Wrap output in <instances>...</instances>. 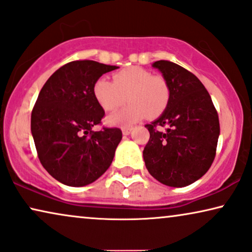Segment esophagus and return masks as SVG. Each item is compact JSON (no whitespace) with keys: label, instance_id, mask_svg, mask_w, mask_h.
Instances as JSON below:
<instances>
[{"label":"esophagus","instance_id":"34e87169","mask_svg":"<svg viewBox=\"0 0 252 252\" xmlns=\"http://www.w3.org/2000/svg\"><path fill=\"white\" fill-rule=\"evenodd\" d=\"M131 131H132V128H126H126L122 129V133L124 136L130 135V132H131Z\"/></svg>","mask_w":252,"mask_h":252}]
</instances>
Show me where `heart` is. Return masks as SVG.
<instances>
[{
	"label": "heart",
	"instance_id": "heart-1",
	"mask_svg": "<svg viewBox=\"0 0 252 252\" xmlns=\"http://www.w3.org/2000/svg\"><path fill=\"white\" fill-rule=\"evenodd\" d=\"M93 95L100 107L112 112L126 101L123 109L106 119L109 126H131L143 117L151 119L161 115L168 106L170 89L162 76L152 75L140 66H130L114 73L113 82L105 78L96 80L93 85Z\"/></svg>",
	"mask_w": 252,
	"mask_h": 252
}]
</instances>
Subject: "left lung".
I'll return each mask as SVG.
<instances>
[{
  "mask_svg": "<svg viewBox=\"0 0 252 252\" xmlns=\"http://www.w3.org/2000/svg\"><path fill=\"white\" fill-rule=\"evenodd\" d=\"M168 83L170 100L161 115L146 124L150 139L143 151L149 173L160 183L182 188L199 180L212 165L220 135L219 117L205 86L176 63L152 64ZM157 126H165L159 132Z\"/></svg>",
  "mask_w": 252,
  "mask_h": 252,
  "instance_id": "left-lung-1",
  "label": "left lung"
}]
</instances>
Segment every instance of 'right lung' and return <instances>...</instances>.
Segmentation results:
<instances>
[{"instance_id": "right-lung-1", "label": "right lung", "mask_w": 252, "mask_h": 252, "mask_svg": "<svg viewBox=\"0 0 252 252\" xmlns=\"http://www.w3.org/2000/svg\"><path fill=\"white\" fill-rule=\"evenodd\" d=\"M117 68L90 60L66 63L39 93L31 115L33 140L43 168L65 186L91 184L112 165L122 131H92L105 115L93 85Z\"/></svg>"}]
</instances>
